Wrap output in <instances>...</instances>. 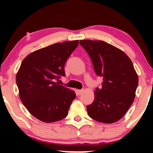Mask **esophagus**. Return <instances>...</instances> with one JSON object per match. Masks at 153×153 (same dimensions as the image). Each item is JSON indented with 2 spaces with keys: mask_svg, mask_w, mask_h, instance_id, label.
<instances>
[{
  "mask_svg": "<svg viewBox=\"0 0 153 153\" xmlns=\"http://www.w3.org/2000/svg\"><path fill=\"white\" fill-rule=\"evenodd\" d=\"M82 92H83V90H82V89H81V90H78V94L79 95L82 94Z\"/></svg>",
  "mask_w": 153,
  "mask_h": 153,
  "instance_id": "obj_1",
  "label": "esophagus"
}]
</instances>
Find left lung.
Segmentation results:
<instances>
[{"label":"left lung","mask_w":153,"mask_h":153,"mask_svg":"<svg viewBox=\"0 0 153 153\" xmlns=\"http://www.w3.org/2000/svg\"><path fill=\"white\" fill-rule=\"evenodd\" d=\"M80 45L88 54L96 75L103 78L94 102L86 107L88 116L106 124L117 122L135 97L138 76L132 62L124 52L103 41L80 40Z\"/></svg>","instance_id":"obj_1"}]
</instances>
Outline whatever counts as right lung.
I'll return each instance as SVG.
<instances>
[{"mask_svg": "<svg viewBox=\"0 0 153 153\" xmlns=\"http://www.w3.org/2000/svg\"><path fill=\"white\" fill-rule=\"evenodd\" d=\"M78 40L63 42L26 56L16 75L19 96L26 109L40 121L54 122L67 117L76 94L57 81L65 76V64Z\"/></svg>", "mask_w": 153, "mask_h": 153, "instance_id": "obj_1", "label": "right lung"}]
</instances>
